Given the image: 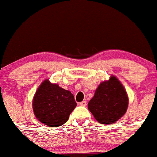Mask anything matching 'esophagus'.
<instances>
[{
    "mask_svg": "<svg viewBox=\"0 0 157 157\" xmlns=\"http://www.w3.org/2000/svg\"><path fill=\"white\" fill-rule=\"evenodd\" d=\"M80 105L81 106H86V101H82L80 102Z\"/></svg>",
    "mask_w": 157,
    "mask_h": 157,
    "instance_id": "1",
    "label": "esophagus"
}]
</instances>
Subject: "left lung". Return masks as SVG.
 <instances>
[{
	"mask_svg": "<svg viewBox=\"0 0 157 157\" xmlns=\"http://www.w3.org/2000/svg\"><path fill=\"white\" fill-rule=\"evenodd\" d=\"M128 96L117 77L111 75L97 88L94 95L88 104V109L97 122L111 125L126 113Z\"/></svg>",
	"mask_w": 157,
	"mask_h": 157,
	"instance_id": "1",
	"label": "left lung"
}]
</instances>
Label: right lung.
Wrapping results in <instances>:
<instances>
[{"mask_svg": "<svg viewBox=\"0 0 157 157\" xmlns=\"http://www.w3.org/2000/svg\"><path fill=\"white\" fill-rule=\"evenodd\" d=\"M76 106L71 91L52 83L48 79L41 82L32 100L36 118L48 127H58L66 123Z\"/></svg>", "mask_w": 157, "mask_h": 157, "instance_id": "1", "label": "right lung"}]
</instances>
